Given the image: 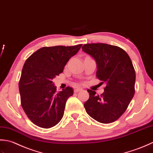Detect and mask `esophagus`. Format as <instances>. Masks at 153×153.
<instances>
[{"instance_id": "1", "label": "esophagus", "mask_w": 153, "mask_h": 153, "mask_svg": "<svg viewBox=\"0 0 153 153\" xmlns=\"http://www.w3.org/2000/svg\"><path fill=\"white\" fill-rule=\"evenodd\" d=\"M82 88H75L74 90V92H80V91H82Z\"/></svg>"}]
</instances>
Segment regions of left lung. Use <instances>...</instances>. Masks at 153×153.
Wrapping results in <instances>:
<instances>
[{
	"mask_svg": "<svg viewBox=\"0 0 153 153\" xmlns=\"http://www.w3.org/2000/svg\"><path fill=\"white\" fill-rule=\"evenodd\" d=\"M84 52L95 59L96 76L105 83L100 96L88 89L89 99L84 106L89 116L100 123H110L122 116L135 94V71L123 49L105 43H88Z\"/></svg>",
	"mask_w": 153,
	"mask_h": 153,
	"instance_id": "1",
	"label": "left lung"
}]
</instances>
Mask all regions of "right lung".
<instances>
[{"label":"right lung","instance_id":"1","mask_svg":"<svg viewBox=\"0 0 153 153\" xmlns=\"http://www.w3.org/2000/svg\"><path fill=\"white\" fill-rule=\"evenodd\" d=\"M82 44L43 47L26 59L19 81L21 105L32 122L42 128L56 126L63 116L67 99L73 89L57 92L53 79L63 73L69 59Z\"/></svg>","mask_w":153,"mask_h":153}]
</instances>
